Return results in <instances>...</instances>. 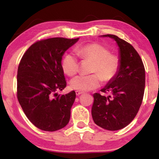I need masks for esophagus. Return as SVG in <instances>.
I'll use <instances>...</instances> for the list:
<instances>
[{
  "label": "esophagus",
  "mask_w": 159,
  "mask_h": 159,
  "mask_svg": "<svg viewBox=\"0 0 159 159\" xmlns=\"http://www.w3.org/2000/svg\"><path fill=\"white\" fill-rule=\"evenodd\" d=\"M82 94H83V93L82 92H80V91H78V90L76 91V95H78V96H79L80 95H82Z\"/></svg>",
  "instance_id": "1"
}]
</instances>
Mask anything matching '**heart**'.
<instances>
[{
  "mask_svg": "<svg viewBox=\"0 0 159 159\" xmlns=\"http://www.w3.org/2000/svg\"><path fill=\"white\" fill-rule=\"evenodd\" d=\"M76 53L82 58L93 61V72L90 75H80L71 80L70 84L73 89L80 91H88L98 87L102 79L108 82L118 72L120 61L118 56L110 54L109 51L98 43H90L77 48ZM62 69L64 73L73 76L78 71L77 58L73 54L68 53L62 61Z\"/></svg>",
  "mask_w": 159,
  "mask_h": 159,
  "instance_id": "b5f03b06",
  "label": "heart"
}]
</instances>
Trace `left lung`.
<instances>
[{
	"instance_id": "8db88e82",
	"label": "left lung",
	"mask_w": 159,
	"mask_h": 159,
	"mask_svg": "<svg viewBox=\"0 0 159 159\" xmlns=\"http://www.w3.org/2000/svg\"><path fill=\"white\" fill-rule=\"evenodd\" d=\"M101 37L116 43L120 66L116 76L101 90L111 95L93 94L91 113L98 126L115 131L127 126L138 114L144 95L145 68L140 56L129 43L114 34Z\"/></svg>"
}]
</instances>
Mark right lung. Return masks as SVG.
<instances>
[{"label":"right lung","instance_id":"right-lung-1","mask_svg":"<svg viewBox=\"0 0 159 159\" xmlns=\"http://www.w3.org/2000/svg\"><path fill=\"white\" fill-rule=\"evenodd\" d=\"M53 38L38 41L25 52L17 71V98L28 119L36 127L53 132L69 123L75 102L74 90L66 95L61 61L65 52L79 40Z\"/></svg>","mask_w":159,"mask_h":159}]
</instances>
